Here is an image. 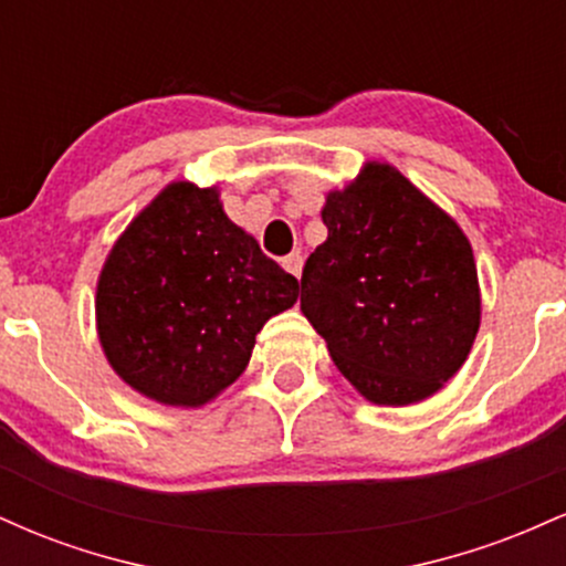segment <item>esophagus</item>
<instances>
[{"instance_id":"obj_1","label":"esophagus","mask_w":566,"mask_h":566,"mask_svg":"<svg viewBox=\"0 0 566 566\" xmlns=\"http://www.w3.org/2000/svg\"><path fill=\"white\" fill-rule=\"evenodd\" d=\"M282 265H284V271H287V274L301 276L303 274V255H301V252H292V255L282 258Z\"/></svg>"}]
</instances>
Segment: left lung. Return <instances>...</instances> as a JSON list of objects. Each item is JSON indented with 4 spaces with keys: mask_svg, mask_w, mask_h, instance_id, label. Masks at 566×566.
Returning a JSON list of instances; mask_svg holds the SVG:
<instances>
[{
    "mask_svg": "<svg viewBox=\"0 0 566 566\" xmlns=\"http://www.w3.org/2000/svg\"><path fill=\"white\" fill-rule=\"evenodd\" d=\"M327 242L305 261L301 311L375 405H412L463 367L479 279L458 223L399 170L367 165L322 210Z\"/></svg>",
    "mask_w": 566,
    "mask_h": 566,
    "instance_id": "left-lung-1",
    "label": "left lung"
}]
</instances>
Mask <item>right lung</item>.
Instances as JSON below:
<instances>
[{
    "mask_svg": "<svg viewBox=\"0 0 566 566\" xmlns=\"http://www.w3.org/2000/svg\"><path fill=\"white\" fill-rule=\"evenodd\" d=\"M301 284L233 226L216 188L172 184L129 223L97 282V335L135 391L199 407L244 373Z\"/></svg>",
    "mask_w": 566,
    "mask_h": 566,
    "instance_id": "obj_1",
    "label": "right lung"
}]
</instances>
